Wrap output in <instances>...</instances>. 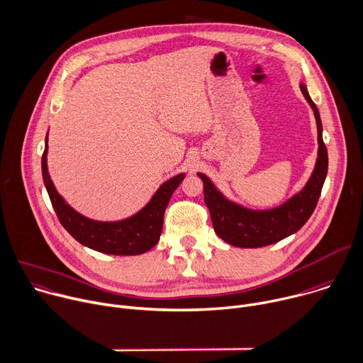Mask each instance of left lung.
<instances>
[{
  "instance_id": "left-lung-1",
  "label": "left lung",
  "mask_w": 363,
  "mask_h": 363,
  "mask_svg": "<svg viewBox=\"0 0 363 363\" xmlns=\"http://www.w3.org/2000/svg\"><path fill=\"white\" fill-rule=\"evenodd\" d=\"M301 90L311 104L318 124V160L306 186L284 204L272 210H249L228 200L207 176L199 173L204 184V203L210 211L216 235L236 247H263L296 233L312 216L328 174V150L322 137V121L316 104L305 84Z\"/></svg>"
}]
</instances>
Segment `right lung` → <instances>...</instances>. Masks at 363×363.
I'll use <instances>...</instances> for the list:
<instances>
[{"mask_svg": "<svg viewBox=\"0 0 363 363\" xmlns=\"http://www.w3.org/2000/svg\"><path fill=\"white\" fill-rule=\"evenodd\" d=\"M47 137L41 159L43 180L48 191L51 204L62 228L82 245L108 255L134 256L155 247L163 229L164 211L172 194L186 177L177 174L162 184L149 204L130 219L121 222H96L72 210L57 193L47 169Z\"/></svg>", "mask_w": 363, "mask_h": 363, "instance_id": "obj_1", "label": "right lung"}]
</instances>
